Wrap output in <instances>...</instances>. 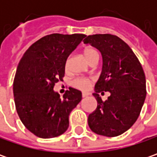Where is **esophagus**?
Returning a JSON list of instances; mask_svg holds the SVG:
<instances>
[{"label": "esophagus", "mask_w": 157, "mask_h": 157, "mask_svg": "<svg viewBox=\"0 0 157 157\" xmlns=\"http://www.w3.org/2000/svg\"><path fill=\"white\" fill-rule=\"evenodd\" d=\"M89 95H90V94H88V93H83V94H82V97L85 98V97H87Z\"/></svg>", "instance_id": "obj_1"}]
</instances>
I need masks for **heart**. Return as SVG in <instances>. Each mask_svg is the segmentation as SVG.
<instances>
[{"label": "heart", "instance_id": "1", "mask_svg": "<svg viewBox=\"0 0 157 157\" xmlns=\"http://www.w3.org/2000/svg\"><path fill=\"white\" fill-rule=\"evenodd\" d=\"M84 56H85L86 59L87 60L89 63L94 61V59H98V57H99L97 52L93 48L85 49L84 50ZM68 63H69V58L66 60L65 67L68 66ZM92 83H93V79L90 78H77L73 80L72 85H73V86H75L78 89H80L82 91H86L90 88Z\"/></svg>", "mask_w": 157, "mask_h": 157}]
</instances>
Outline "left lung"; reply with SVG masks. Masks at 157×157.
<instances>
[{
  "instance_id": "left-lung-1",
  "label": "left lung",
  "mask_w": 157,
  "mask_h": 157,
  "mask_svg": "<svg viewBox=\"0 0 157 157\" xmlns=\"http://www.w3.org/2000/svg\"><path fill=\"white\" fill-rule=\"evenodd\" d=\"M102 55L103 66L93 95L96 110L88 116V125L97 135L114 137L134 125L146 98V78L142 64L123 40L111 34H96L84 39ZM111 95L103 101L99 92Z\"/></svg>"
}]
</instances>
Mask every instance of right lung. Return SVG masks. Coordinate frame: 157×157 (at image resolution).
<instances>
[{
    "mask_svg": "<svg viewBox=\"0 0 157 157\" xmlns=\"http://www.w3.org/2000/svg\"><path fill=\"white\" fill-rule=\"evenodd\" d=\"M86 36H45L28 49L18 63L13 84L15 108L22 124L37 137H57L69 127L70 113L82 100L81 92L69 88L61 99L53 88L63 80L67 57Z\"/></svg>",
    "mask_w": 157,
    "mask_h": 157,
    "instance_id": "1",
    "label": "right lung"
}]
</instances>
